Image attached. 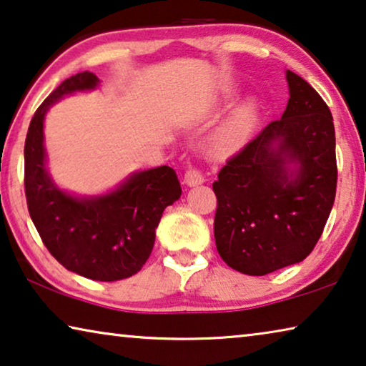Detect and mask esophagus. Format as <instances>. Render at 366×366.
<instances>
[{
    "label": "esophagus",
    "instance_id": "obj_1",
    "mask_svg": "<svg viewBox=\"0 0 366 366\" xmlns=\"http://www.w3.org/2000/svg\"><path fill=\"white\" fill-rule=\"evenodd\" d=\"M205 182V174L200 171V169H187L184 174V184L189 185V187H194V185L204 184Z\"/></svg>",
    "mask_w": 366,
    "mask_h": 366
}]
</instances>
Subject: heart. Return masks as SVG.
I'll return each instance as SVG.
<instances>
[{"mask_svg":"<svg viewBox=\"0 0 366 366\" xmlns=\"http://www.w3.org/2000/svg\"><path fill=\"white\" fill-rule=\"evenodd\" d=\"M256 122V110L254 105L248 103L243 108L235 113L230 122H228L225 127H223L214 139V149L218 154H225V152H230L239 144L243 143V139L247 138L249 129L253 128Z\"/></svg>","mask_w":366,"mask_h":366,"instance_id":"1","label":"heart"}]
</instances>
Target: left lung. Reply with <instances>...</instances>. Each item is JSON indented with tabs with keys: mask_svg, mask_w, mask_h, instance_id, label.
<instances>
[{
	"mask_svg": "<svg viewBox=\"0 0 366 366\" xmlns=\"http://www.w3.org/2000/svg\"><path fill=\"white\" fill-rule=\"evenodd\" d=\"M286 79L291 97L282 117L230 157L212 184L218 254L249 276L307 258L335 200L334 118L302 77L287 70Z\"/></svg>",
	"mask_w": 366,
	"mask_h": 366,
	"instance_id": "1",
	"label": "left lung"
}]
</instances>
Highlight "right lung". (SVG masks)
I'll use <instances>...</instances> for the list:
<instances>
[{
    "instance_id": "obj_1",
    "label": "right lung",
    "mask_w": 366,
    "mask_h": 366,
    "mask_svg": "<svg viewBox=\"0 0 366 366\" xmlns=\"http://www.w3.org/2000/svg\"><path fill=\"white\" fill-rule=\"evenodd\" d=\"M97 85L95 74L72 75L37 108L24 144V190L42 243L64 268L94 281H118L136 274L148 261L162 212L181 197L182 189L169 166L136 172L100 197H74L52 182L46 169L44 117L64 95Z\"/></svg>"
}]
</instances>
